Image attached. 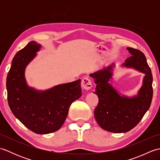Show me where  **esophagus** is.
I'll list each match as a JSON object with an SVG mask.
<instances>
[{"label": "esophagus", "instance_id": "obj_1", "mask_svg": "<svg viewBox=\"0 0 160 160\" xmlns=\"http://www.w3.org/2000/svg\"><path fill=\"white\" fill-rule=\"evenodd\" d=\"M81 84H82V87L85 90H89L91 89V88L92 87V82H91V80L88 78H85L82 79Z\"/></svg>", "mask_w": 160, "mask_h": 160}]
</instances>
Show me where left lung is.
I'll use <instances>...</instances> for the list:
<instances>
[{"label":"left lung","instance_id":"1","mask_svg":"<svg viewBox=\"0 0 160 160\" xmlns=\"http://www.w3.org/2000/svg\"><path fill=\"white\" fill-rule=\"evenodd\" d=\"M127 49L132 56L125 60L123 65L145 73L138 96H120L108 83L113 65L90 74L97 84L94 93L99 100L94 111L95 118L101 128L111 132H125L133 128L148 110L152 98V76L144 54L131 47Z\"/></svg>","mask_w":160,"mask_h":160}]
</instances>
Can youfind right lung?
<instances>
[{
  "instance_id": "right-lung-1",
  "label": "right lung",
  "mask_w": 160,
  "mask_h": 160,
  "mask_svg": "<svg viewBox=\"0 0 160 160\" xmlns=\"http://www.w3.org/2000/svg\"><path fill=\"white\" fill-rule=\"evenodd\" d=\"M40 45L32 41L16 53L7 77L6 87L10 109L30 131L48 134L62 127L71 103L82 96L80 80L58 85L45 91L28 87L26 66L36 55Z\"/></svg>"
}]
</instances>
